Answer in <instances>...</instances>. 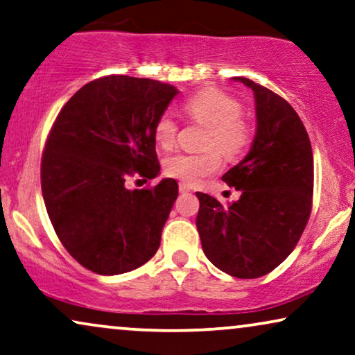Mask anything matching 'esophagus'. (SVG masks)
<instances>
[{"instance_id":"esophagus-1","label":"esophagus","mask_w":355,"mask_h":355,"mask_svg":"<svg viewBox=\"0 0 355 355\" xmlns=\"http://www.w3.org/2000/svg\"><path fill=\"white\" fill-rule=\"evenodd\" d=\"M178 190H180L182 193H187V191L191 190V187L188 185V183H180V185H178Z\"/></svg>"}]
</instances>
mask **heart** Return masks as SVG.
I'll return each mask as SVG.
<instances>
[{
    "label": "heart",
    "mask_w": 355,
    "mask_h": 355,
    "mask_svg": "<svg viewBox=\"0 0 355 355\" xmlns=\"http://www.w3.org/2000/svg\"><path fill=\"white\" fill-rule=\"evenodd\" d=\"M185 113L193 121L207 126L202 153H177L164 160V172L188 185H195L201 178L212 175L220 168L222 159L216 149L227 159H237L245 153L252 141V126L242 113L237 98L220 91L205 89L185 102ZM178 125L172 113L165 112L154 126V136L162 149L173 148L177 143Z\"/></svg>",
    "instance_id": "obj_1"
}]
</instances>
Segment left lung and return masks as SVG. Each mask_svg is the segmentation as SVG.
I'll use <instances>...</instances> for the list:
<instances>
[{"instance_id":"1","label":"left lung","mask_w":355,"mask_h":355,"mask_svg":"<svg viewBox=\"0 0 355 355\" xmlns=\"http://www.w3.org/2000/svg\"><path fill=\"white\" fill-rule=\"evenodd\" d=\"M234 79L254 94L257 135L247 157L222 177L240 198L222 206L196 193V227L202 252L216 268L254 279L279 266L305 230L313 198V153L289 102L247 78Z\"/></svg>"}]
</instances>
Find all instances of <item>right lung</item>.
<instances>
[{
	"mask_svg": "<svg viewBox=\"0 0 355 355\" xmlns=\"http://www.w3.org/2000/svg\"><path fill=\"white\" fill-rule=\"evenodd\" d=\"M178 91L154 79L112 74L66 102L42 155V195L60 242L89 271H133L157 252L178 196L173 178L128 190V177L154 178V126Z\"/></svg>",
	"mask_w": 355,
	"mask_h": 355,
	"instance_id": "1",
	"label": "right lung"
}]
</instances>
